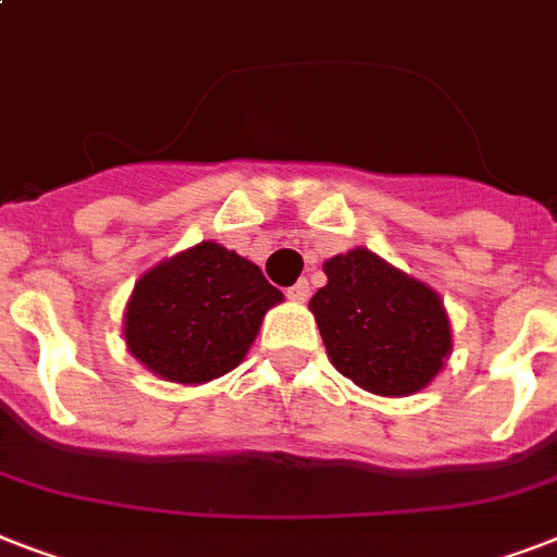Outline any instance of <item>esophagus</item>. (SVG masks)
<instances>
[{
    "label": "esophagus",
    "instance_id": "esophagus-1",
    "mask_svg": "<svg viewBox=\"0 0 557 557\" xmlns=\"http://www.w3.org/2000/svg\"><path fill=\"white\" fill-rule=\"evenodd\" d=\"M309 295H312V286H309V280H297L295 286L288 288V297H292V300H297V304L309 300Z\"/></svg>",
    "mask_w": 557,
    "mask_h": 557
}]
</instances>
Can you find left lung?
<instances>
[{
    "mask_svg": "<svg viewBox=\"0 0 557 557\" xmlns=\"http://www.w3.org/2000/svg\"><path fill=\"white\" fill-rule=\"evenodd\" d=\"M323 271L309 309L335 370L375 396L428 387L450 356L440 295L367 248L332 257Z\"/></svg>",
    "mask_w": 557,
    "mask_h": 557,
    "instance_id": "1",
    "label": "left lung"
}]
</instances>
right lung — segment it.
Masks as SVG:
<instances>
[{
  "label": "right lung",
  "mask_w": 557,
  "mask_h": 557,
  "mask_svg": "<svg viewBox=\"0 0 557 557\" xmlns=\"http://www.w3.org/2000/svg\"><path fill=\"white\" fill-rule=\"evenodd\" d=\"M283 292L236 251L199 243L144 274L126 304V347L147 370L201 384L234 370Z\"/></svg>",
  "instance_id": "obj_1"
}]
</instances>
